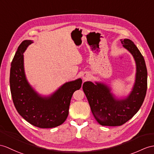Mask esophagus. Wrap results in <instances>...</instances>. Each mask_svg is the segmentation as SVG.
Segmentation results:
<instances>
[{
    "instance_id": "1",
    "label": "esophagus",
    "mask_w": 154,
    "mask_h": 154,
    "mask_svg": "<svg viewBox=\"0 0 154 154\" xmlns=\"http://www.w3.org/2000/svg\"><path fill=\"white\" fill-rule=\"evenodd\" d=\"M88 78H89V76H88V74H84L83 76V80H87L88 79Z\"/></svg>"
}]
</instances>
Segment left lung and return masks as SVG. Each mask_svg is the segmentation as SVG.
<instances>
[{
	"instance_id": "1",
	"label": "left lung",
	"mask_w": 154,
	"mask_h": 154,
	"mask_svg": "<svg viewBox=\"0 0 154 154\" xmlns=\"http://www.w3.org/2000/svg\"><path fill=\"white\" fill-rule=\"evenodd\" d=\"M121 42L136 63L135 80L128 96L118 99L109 86L101 82H85L82 87L93 115L104 126H120L132 118L143 103L147 90L148 74L144 57L133 41L125 38Z\"/></svg>"
}]
</instances>
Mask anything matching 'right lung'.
<instances>
[{
  "label": "right lung",
  "mask_w": 154,
  "mask_h": 154,
  "mask_svg": "<svg viewBox=\"0 0 154 154\" xmlns=\"http://www.w3.org/2000/svg\"><path fill=\"white\" fill-rule=\"evenodd\" d=\"M32 42L23 41L11 63V94L17 112L26 121L40 128H52L66 120L71 98L74 92L80 89L82 80L78 78L66 82L49 96L38 94L29 84L24 70L23 53Z\"/></svg>",
  "instance_id": "add662e5"
}]
</instances>
